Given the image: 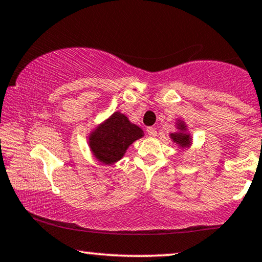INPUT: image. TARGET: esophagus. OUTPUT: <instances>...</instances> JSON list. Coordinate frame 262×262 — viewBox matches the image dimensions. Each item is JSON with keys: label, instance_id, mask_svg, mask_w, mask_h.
Masks as SVG:
<instances>
[{"label": "esophagus", "instance_id": "esophagus-1", "mask_svg": "<svg viewBox=\"0 0 262 262\" xmlns=\"http://www.w3.org/2000/svg\"><path fill=\"white\" fill-rule=\"evenodd\" d=\"M147 132H148V135L150 136V137H155L156 134H158V131H156V128L152 127V126L148 127V128H147Z\"/></svg>", "mask_w": 262, "mask_h": 262}]
</instances>
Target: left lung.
Returning a JSON list of instances; mask_svg holds the SVG:
<instances>
[{
  "label": "left lung",
  "mask_w": 262,
  "mask_h": 262,
  "mask_svg": "<svg viewBox=\"0 0 262 262\" xmlns=\"http://www.w3.org/2000/svg\"><path fill=\"white\" fill-rule=\"evenodd\" d=\"M177 128H178V132H174V134H171L172 141L174 142L182 148H186L191 144V136L190 134H186V126L184 124V121H178L177 123Z\"/></svg>",
  "instance_id": "left-lung-1"
}]
</instances>
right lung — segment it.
<instances>
[{
    "instance_id": "1",
    "label": "right lung",
    "mask_w": 262,
    "mask_h": 262,
    "mask_svg": "<svg viewBox=\"0 0 262 262\" xmlns=\"http://www.w3.org/2000/svg\"><path fill=\"white\" fill-rule=\"evenodd\" d=\"M141 137H143V130L132 124L126 115L115 112L91 132L89 145L98 161L104 165H113Z\"/></svg>"
}]
</instances>
